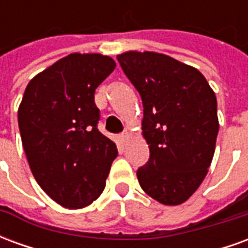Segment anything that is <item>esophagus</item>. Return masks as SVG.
<instances>
[{"label": "esophagus", "instance_id": "esophagus-1", "mask_svg": "<svg viewBox=\"0 0 248 248\" xmlns=\"http://www.w3.org/2000/svg\"><path fill=\"white\" fill-rule=\"evenodd\" d=\"M127 137H129V133H127V131H124V133H122V134L119 135V138H121V140H122V142H126V140H127Z\"/></svg>", "mask_w": 248, "mask_h": 248}]
</instances>
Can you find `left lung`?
Returning <instances> with one entry per match:
<instances>
[{
    "instance_id": "8db88e82",
    "label": "left lung",
    "mask_w": 248,
    "mask_h": 248,
    "mask_svg": "<svg viewBox=\"0 0 248 248\" xmlns=\"http://www.w3.org/2000/svg\"><path fill=\"white\" fill-rule=\"evenodd\" d=\"M117 60L143 105L150 158L137 171L140 187L163 204H181L197 191L213 161L217 97L201 71L171 57L127 51Z\"/></svg>"
}]
</instances>
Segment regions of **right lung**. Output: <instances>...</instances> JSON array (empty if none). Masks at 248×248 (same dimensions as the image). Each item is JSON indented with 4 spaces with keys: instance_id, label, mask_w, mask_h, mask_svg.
I'll use <instances>...</instances> for the list:
<instances>
[{
    "instance_id": "add662e5",
    "label": "right lung",
    "mask_w": 248,
    "mask_h": 248,
    "mask_svg": "<svg viewBox=\"0 0 248 248\" xmlns=\"http://www.w3.org/2000/svg\"><path fill=\"white\" fill-rule=\"evenodd\" d=\"M115 69L110 57L74 53L35 76L18 108L30 170L41 188L67 208L92 204L102 194L118 155L98 130L94 93Z\"/></svg>"
}]
</instances>
